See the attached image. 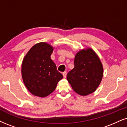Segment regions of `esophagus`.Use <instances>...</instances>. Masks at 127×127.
Instances as JSON below:
<instances>
[{
    "instance_id": "obj_1",
    "label": "esophagus",
    "mask_w": 127,
    "mask_h": 127,
    "mask_svg": "<svg viewBox=\"0 0 127 127\" xmlns=\"http://www.w3.org/2000/svg\"><path fill=\"white\" fill-rule=\"evenodd\" d=\"M63 75L64 78H65V77H66V75H67V72H66V71L63 72Z\"/></svg>"
}]
</instances>
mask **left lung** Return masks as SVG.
Listing matches in <instances>:
<instances>
[{
    "instance_id": "8db88e82",
    "label": "left lung",
    "mask_w": 127,
    "mask_h": 127,
    "mask_svg": "<svg viewBox=\"0 0 127 127\" xmlns=\"http://www.w3.org/2000/svg\"><path fill=\"white\" fill-rule=\"evenodd\" d=\"M103 68L95 53L91 49L80 51L75 55L74 67L67 75L74 91L87 95L95 91L101 81Z\"/></svg>"
}]
</instances>
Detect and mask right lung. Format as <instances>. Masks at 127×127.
<instances>
[{"mask_svg":"<svg viewBox=\"0 0 127 127\" xmlns=\"http://www.w3.org/2000/svg\"><path fill=\"white\" fill-rule=\"evenodd\" d=\"M53 50V47L47 43H37L23 59L22 78L27 89L33 95L40 97L49 95L63 77L50 58Z\"/></svg>","mask_w":127,"mask_h":127,"instance_id":"add662e5","label":"right lung"}]
</instances>
